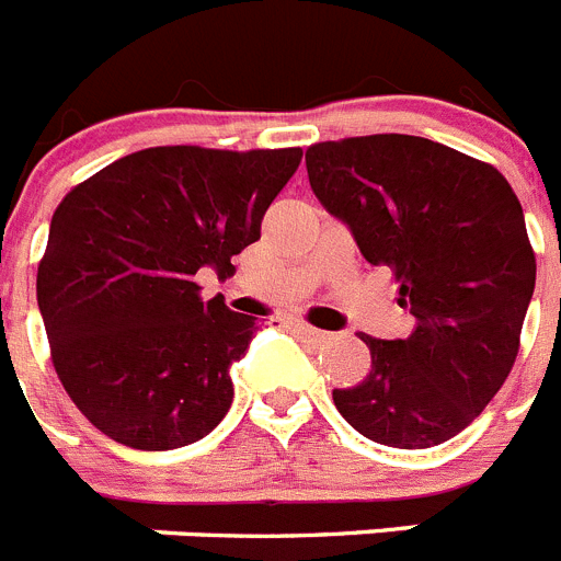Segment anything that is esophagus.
<instances>
[{
	"mask_svg": "<svg viewBox=\"0 0 561 561\" xmlns=\"http://www.w3.org/2000/svg\"><path fill=\"white\" fill-rule=\"evenodd\" d=\"M289 325H291V329L297 331V334L304 336V340H309L311 345H329V342H331V334H329V331L314 329V325L304 323V320H291Z\"/></svg>",
	"mask_w": 561,
	"mask_h": 561,
	"instance_id": "esophagus-1",
	"label": "esophagus"
}]
</instances>
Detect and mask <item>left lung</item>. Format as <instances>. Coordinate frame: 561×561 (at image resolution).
I'll return each mask as SVG.
<instances>
[{
  "instance_id": "1",
  "label": "left lung",
  "mask_w": 561,
  "mask_h": 561,
  "mask_svg": "<svg viewBox=\"0 0 561 561\" xmlns=\"http://www.w3.org/2000/svg\"><path fill=\"white\" fill-rule=\"evenodd\" d=\"M306 171L415 317L404 340L362 334L370 374L334 390L336 410L385 447H438L478 419L517 359L537 284L517 193L497 168L410 134L317 142Z\"/></svg>"
}]
</instances>
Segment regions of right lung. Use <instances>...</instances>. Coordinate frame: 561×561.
<instances>
[{"mask_svg":"<svg viewBox=\"0 0 561 561\" xmlns=\"http://www.w3.org/2000/svg\"><path fill=\"white\" fill-rule=\"evenodd\" d=\"M300 148L128 153L64 196L36 295L53 365L103 435L146 453L205 438L232 404L255 317L202 300L196 272H236Z\"/></svg>","mask_w":561,"mask_h":561,"instance_id":"right-lung-1","label":"right lung"}]
</instances>
